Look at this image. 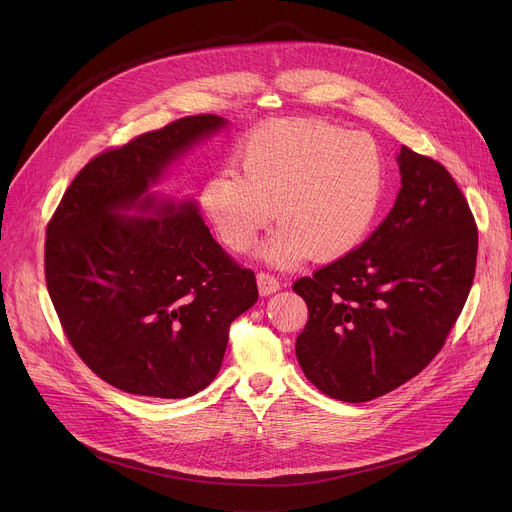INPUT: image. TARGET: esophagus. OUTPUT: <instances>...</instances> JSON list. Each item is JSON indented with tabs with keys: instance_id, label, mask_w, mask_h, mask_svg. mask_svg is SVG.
<instances>
[{
	"instance_id": "34e87169",
	"label": "esophagus",
	"mask_w": 512,
	"mask_h": 512,
	"mask_svg": "<svg viewBox=\"0 0 512 512\" xmlns=\"http://www.w3.org/2000/svg\"><path fill=\"white\" fill-rule=\"evenodd\" d=\"M257 287H259L261 296H271L279 289V279L275 275L261 271V273H257Z\"/></svg>"
}]
</instances>
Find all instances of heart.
Listing matches in <instances>:
<instances>
[{
    "label": "heart",
    "instance_id": "obj_1",
    "mask_svg": "<svg viewBox=\"0 0 512 512\" xmlns=\"http://www.w3.org/2000/svg\"><path fill=\"white\" fill-rule=\"evenodd\" d=\"M202 186L200 202L218 239L245 251L275 218L281 227L259 257L291 267L350 253L371 231L385 190L379 145L320 119H281L257 129Z\"/></svg>",
    "mask_w": 512,
    "mask_h": 512
}]
</instances>
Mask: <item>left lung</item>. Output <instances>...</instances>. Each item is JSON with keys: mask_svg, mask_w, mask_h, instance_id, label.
Returning <instances> with one entry per match:
<instances>
[{"mask_svg": "<svg viewBox=\"0 0 512 512\" xmlns=\"http://www.w3.org/2000/svg\"><path fill=\"white\" fill-rule=\"evenodd\" d=\"M401 190L358 249L294 283L308 304L296 340L306 379L364 403L415 375L442 350L476 271L478 229L450 172L401 145Z\"/></svg>", "mask_w": 512, "mask_h": 512, "instance_id": "1", "label": "left lung"}]
</instances>
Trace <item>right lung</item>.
I'll use <instances>...</instances> for the list:
<instances>
[{
  "label": "right lung",
  "mask_w": 512,
  "mask_h": 512,
  "mask_svg": "<svg viewBox=\"0 0 512 512\" xmlns=\"http://www.w3.org/2000/svg\"><path fill=\"white\" fill-rule=\"evenodd\" d=\"M182 117L93 158L46 229L44 273L62 330L87 367L143 397L184 399L212 383L229 328L259 298L255 273L218 245L192 200L160 202L162 172L223 129ZM153 210L125 217V209Z\"/></svg>",
  "instance_id": "obj_1"
}]
</instances>
